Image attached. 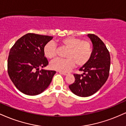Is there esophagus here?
Here are the masks:
<instances>
[{
	"label": "esophagus",
	"instance_id": "34e87169",
	"mask_svg": "<svg viewBox=\"0 0 126 126\" xmlns=\"http://www.w3.org/2000/svg\"><path fill=\"white\" fill-rule=\"evenodd\" d=\"M59 73L62 74V75H64V76H66V75H67V73H65V72H59Z\"/></svg>",
	"mask_w": 126,
	"mask_h": 126
}]
</instances>
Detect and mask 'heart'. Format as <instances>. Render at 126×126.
<instances>
[{"label": "heart", "mask_w": 126, "mask_h": 126, "mask_svg": "<svg viewBox=\"0 0 126 126\" xmlns=\"http://www.w3.org/2000/svg\"><path fill=\"white\" fill-rule=\"evenodd\" d=\"M61 46L67 48L65 53L66 59L57 58L50 63L52 70L66 72L72 69L75 64L83 66L90 60L93 52L90 42L82 40L75 37H66L59 41ZM44 54L47 58L53 59L56 55V46L50 41L46 44L43 48Z\"/></svg>", "instance_id": "obj_1"}]
</instances>
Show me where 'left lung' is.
Masks as SVG:
<instances>
[{
  "label": "left lung",
  "mask_w": 126,
  "mask_h": 126,
  "mask_svg": "<svg viewBox=\"0 0 126 126\" xmlns=\"http://www.w3.org/2000/svg\"><path fill=\"white\" fill-rule=\"evenodd\" d=\"M93 45V52L89 61L79 69L81 75H74L75 81L69 85L73 93L88 97L96 93L108 79L110 67L109 51L98 36L88 34Z\"/></svg>",
  "instance_id": "1"
}]
</instances>
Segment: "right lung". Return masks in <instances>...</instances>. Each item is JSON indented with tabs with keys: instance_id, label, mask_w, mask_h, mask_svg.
Listing matches in <instances>:
<instances>
[{
	"instance_id": "right-lung-1",
	"label": "right lung",
	"mask_w": 126,
	"mask_h": 126,
	"mask_svg": "<svg viewBox=\"0 0 126 126\" xmlns=\"http://www.w3.org/2000/svg\"><path fill=\"white\" fill-rule=\"evenodd\" d=\"M52 36L28 33L16 41L10 49L7 71L16 87L29 96L43 92L50 84L55 71L46 70L48 65L43 48Z\"/></svg>"
}]
</instances>
